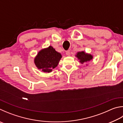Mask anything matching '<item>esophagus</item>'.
Wrapping results in <instances>:
<instances>
[{
    "instance_id": "obj_1",
    "label": "esophagus",
    "mask_w": 123,
    "mask_h": 123,
    "mask_svg": "<svg viewBox=\"0 0 123 123\" xmlns=\"http://www.w3.org/2000/svg\"><path fill=\"white\" fill-rule=\"evenodd\" d=\"M66 54L67 55H68V56H70V50H67V51H66Z\"/></svg>"
}]
</instances>
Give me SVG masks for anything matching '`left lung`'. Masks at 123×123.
Returning a JSON list of instances; mask_svg holds the SVG:
<instances>
[{"label": "left lung", "mask_w": 123, "mask_h": 123, "mask_svg": "<svg viewBox=\"0 0 123 123\" xmlns=\"http://www.w3.org/2000/svg\"><path fill=\"white\" fill-rule=\"evenodd\" d=\"M78 59L80 60V62L81 63H86V62H88L93 59V56L91 54H87L83 51L82 52H79L77 53V55H76Z\"/></svg>", "instance_id": "left-lung-1"}]
</instances>
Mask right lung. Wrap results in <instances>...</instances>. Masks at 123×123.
<instances>
[{
	"mask_svg": "<svg viewBox=\"0 0 123 123\" xmlns=\"http://www.w3.org/2000/svg\"><path fill=\"white\" fill-rule=\"evenodd\" d=\"M62 55L52 46L40 51L34 59V63L39 69L46 73H50L57 66Z\"/></svg>",
	"mask_w": 123,
	"mask_h": 123,
	"instance_id": "add662e5",
	"label": "right lung"
}]
</instances>
